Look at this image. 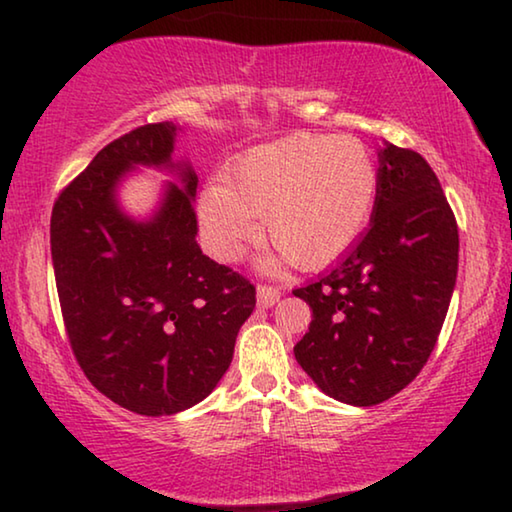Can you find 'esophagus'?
Returning a JSON list of instances; mask_svg holds the SVG:
<instances>
[{
    "instance_id": "1",
    "label": "esophagus",
    "mask_w": 512,
    "mask_h": 512,
    "mask_svg": "<svg viewBox=\"0 0 512 512\" xmlns=\"http://www.w3.org/2000/svg\"><path fill=\"white\" fill-rule=\"evenodd\" d=\"M280 289L271 287V284H257V305L259 307H273L280 300Z\"/></svg>"
}]
</instances>
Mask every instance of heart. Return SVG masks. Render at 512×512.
Listing matches in <instances>:
<instances>
[{
	"instance_id": "obj_1",
	"label": "heart",
	"mask_w": 512,
	"mask_h": 512,
	"mask_svg": "<svg viewBox=\"0 0 512 512\" xmlns=\"http://www.w3.org/2000/svg\"><path fill=\"white\" fill-rule=\"evenodd\" d=\"M377 167L354 137L296 133L259 144L203 192L207 246L237 259L262 219L264 239L298 268L325 266L366 228L377 201Z\"/></svg>"
}]
</instances>
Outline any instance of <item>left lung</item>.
<instances>
[{
  "label": "left lung",
  "mask_w": 512,
  "mask_h": 512,
  "mask_svg": "<svg viewBox=\"0 0 512 512\" xmlns=\"http://www.w3.org/2000/svg\"><path fill=\"white\" fill-rule=\"evenodd\" d=\"M366 235L332 271L296 289L314 311L296 359L334 400L372 406L427 363L458 271V225L436 173L411 149L379 151Z\"/></svg>",
  "instance_id": "1"
}]
</instances>
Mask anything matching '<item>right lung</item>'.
I'll list each match as a JSON object with an SVG mask.
<instances>
[{
	"label": "right lung",
	"instance_id": "add662e5",
	"mask_svg": "<svg viewBox=\"0 0 512 512\" xmlns=\"http://www.w3.org/2000/svg\"><path fill=\"white\" fill-rule=\"evenodd\" d=\"M178 126L146 124L94 155L51 212V259L67 339L85 377L140 415L205 400L225 375L255 287L196 244L198 178L171 162ZM137 163L176 168L149 222L120 212L116 185Z\"/></svg>",
	"mask_w": 512,
	"mask_h": 512
}]
</instances>
